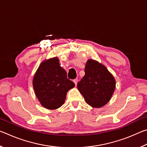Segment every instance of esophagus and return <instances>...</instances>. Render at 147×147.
Instances as JSON below:
<instances>
[{
  "label": "esophagus",
  "mask_w": 147,
  "mask_h": 147,
  "mask_svg": "<svg viewBox=\"0 0 147 147\" xmlns=\"http://www.w3.org/2000/svg\"><path fill=\"white\" fill-rule=\"evenodd\" d=\"M77 82H78V79H77V78H75V79L73 80V82L74 83V84H75V86H76Z\"/></svg>",
  "instance_id": "34e87169"
}]
</instances>
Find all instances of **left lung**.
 Here are the masks:
<instances>
[{"label":"left lung","instance_id":"1","mask_svg":"<svg viewBox=\"0 0 147 147\" xmlns=\"http://www.w3.org/2000/svg\"><path fill=\"white\" fill-rule=\"evenodd\" d=\"M87 104L100 108L108 102L115 89V80L105 66L93 59L86 64L85 75L77 84Z\"/></svg>","mask_w":147,"mask_h":147}]
</instances>
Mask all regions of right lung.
<instances>
[{
	"instance_id": "1",
	"label": "right lung",
	"mask_w": 147,
	"mask_h": 147,
	"mask_svg": "<svg viewBox=\"0 0 147 147\" xmlns=\"http://www.w3.org/2000/svg\"><path fill=\"white\" fill-rule=\"evenodd\" d=\"M75 86L67 77L58 58L43 61L33 79L35 94L42 106L49 109H56L65 102L67 91Z\"/></svg>"
}]
</instances>
